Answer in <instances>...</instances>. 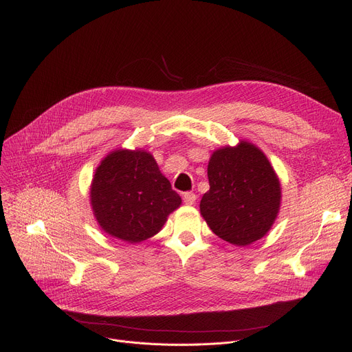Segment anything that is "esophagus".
<instances>
[{
	"label": "esophagus",
	"mask_w": 352,
	"mask_h": 352,
	"mask_svg": "<svg viewBox=\"0 0 352 352\" xmlns=\"http://www.w3.org/2000/svg\"><path fill=\"white\" fill-rule=\"evenodd\" d=\"M182 199L184 202H186L187 206H194L195 201H197V195L194 192H186L182 195Z\"/></svg>",
	"instance_id": "1"
}]
</instances>
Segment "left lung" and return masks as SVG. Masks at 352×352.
<instances>
[{
	"label": "left lung",
	"mask_w": 352,
	"mask_h": 352,
	"mask_svg": "<svg viewBox=\"0 0 352 352\" xmlns=\"http://www.w3.org/2000/svg\"><path fill=\"white\" fill-rule=\"evenodd\" d=\"M210 191L199 211L211 231L238 247L261 239L281 207V184L265 154L248 141L221 146L208 162Z\"/></svg>",
	"instance_id": "8db88e82"
}]
</instances>
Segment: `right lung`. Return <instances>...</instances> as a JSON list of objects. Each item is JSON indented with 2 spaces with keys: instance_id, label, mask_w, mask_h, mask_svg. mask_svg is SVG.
I'll return each mask as SVG.
<instances>
[{
  "instance_id": "right-lung-1",
  "label": "right lung",
  "mask_w": 352,
  "mask_h": 352,
  "mask_svg": "<svg viewBox=\"0 0 352 352\" xmlns=\"http://www.w3.org/2000/svg\"><path fill=\"white\" fill-rule=\"evenodd\" d=\"M89 201L100 228L129 244L158 234L181 206V197L161 174L153 154L125 148L101 160L92 177Z\"/></svg>"
}]
</instances>
